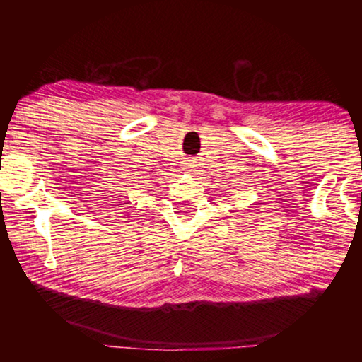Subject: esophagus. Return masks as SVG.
Instances as JSON below:
<instances>
[{
  "label": "esophagus",
  "instance_id": "esophagus-1",
  "mask_svg": "<svg viewBox=\"0 0 362 362\" xmlns=\"http://www.w3.org/2000/svg\"><path fill=\"white\" fill-rule=\"evenodd\" d=\"M189 161H191V160H189ZM192 168H194V165H192V163H187V171L194 173V170H192Z\"/></svg>",
  "mask_w": 362,
  "mask_h": 362
}]
</instances>
